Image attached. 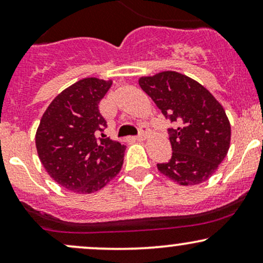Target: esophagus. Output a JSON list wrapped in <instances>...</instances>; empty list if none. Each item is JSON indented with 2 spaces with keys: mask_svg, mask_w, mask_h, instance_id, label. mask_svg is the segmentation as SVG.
Returning <instances> with one entry per match:
<instances>
[{
  "mask_svg": "<svg viewBox=\"0 0 263 263\" xmlns=\"http://www.w3.org/2000/svg\"><path fill=\"white\" fill-rule=\"evenodd\" d=\"M146 136H147V127H146V126H141L140 132H138V135L136 136V140L143 141L144 138H146Z\"/></svg>",
  "mask_w": 263,
  "mask_h": 263,
  "instance_id": "34e87169",
  "label": "esophagus"
}]
</instances>
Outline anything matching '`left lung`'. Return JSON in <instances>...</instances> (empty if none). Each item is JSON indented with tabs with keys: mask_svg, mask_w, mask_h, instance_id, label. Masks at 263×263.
<instances>
[{
	"mask_svg": "<svg viewBox=\"0 0 263 263\" xmlns=\"http://www.w3.org/2000/svg\"><path fill=\"white\" fill-rule=\"evenodd\" d=\"M140 86L165 119L171 159L158 163L162 174L180 185L203 183L228 155L231 127L225 110L203 85L177 71L141 78Z\"/></svg>",
	"mask_w": 263,
	"mask_h": 263,
	"instance_id": "8db88e82",
	"label": "left lung"
}]
</instances>
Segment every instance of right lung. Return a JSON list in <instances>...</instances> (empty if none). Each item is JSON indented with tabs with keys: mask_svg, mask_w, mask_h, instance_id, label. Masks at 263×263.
<instances>
[{
	"mask_svg": "<svg viewBox=\"0 0 263 263\" xmlns=\"http://www.w3.org/2000/svg\"><path fill=\"white\" fill-rule=\"evenodd\" d=\"M111 81L86 78L50 102L35 134L42 164L63 188L89 194L121 171L125 146L104 135L107 127L99 102Z\"/></svg>",
	"mask_w": 263,
	"mask_h": 263,
	"instance_id": "obj_1",
	"label": "right lung"
}]
</instances>
